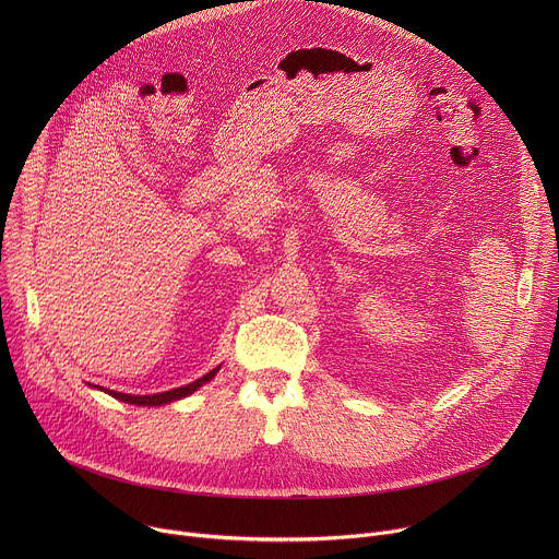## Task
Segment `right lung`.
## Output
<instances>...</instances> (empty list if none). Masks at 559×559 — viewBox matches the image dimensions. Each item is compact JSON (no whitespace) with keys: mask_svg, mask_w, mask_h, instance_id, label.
Listing matches in <instances>:
<instances>
[{"mask_svg":"<svg viewBox=\"0 0 559 559\" xmlns=\"http://www.w3.org/2000/svg\"><path fill=\"white\" fill-rule=\"evenodd\" d=\"M221 365L214 367L210 373H205L203 378L190 382V384H183V386H177V389H170V391H162V393H152V395H132V393H121V391H112V389H104L99 384H95V389L117 397V401L121 403H128V405H136V407H162V405H170L175 401H183V397H188L190 393H194L197 389H201L205 382H210L216 373H218Z\"/></svg>","mask_w":559,"mask_h":559,"instance_id":"right-lung-1","label":"right lung"}]
</instances>
